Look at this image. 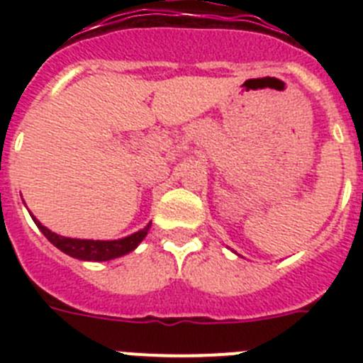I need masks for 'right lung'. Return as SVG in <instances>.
Returning a JSON list of instances; mask_svg holds the SVG:
<instances>
[{
	"label": "right lung",
	"instance_id": "add662e5",
	"mask_svg": "<svg viewBox=\"0 0 363 363\" xmlns=\"http://www.w3.org/2000/svg\"><path fill=\"white\" fill-rule=\"evenodd\" d=\"M32 220L36 221V225L40 227L41 233L47 236L52 245H56L60 251H63L65 255L72 256V258L78 259H89V262H105V259L120 258V256L127 255V252L134 251L138 247V243L142 242L143 238L149 233V225L145 229L138 230V233L130 234L127 238L121 240H112V242H99V240H76V238H65V236H60V234L52 233L45 225H41L36 218L32 216Z\"/></svg>",
	"mask_w": 363,
	"mask_h": 363
}]
</instances>
